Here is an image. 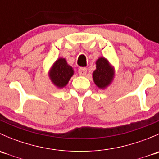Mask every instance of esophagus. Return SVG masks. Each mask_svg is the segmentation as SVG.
<instances>
[{
  "instance_id": "esophagus-1",
  "label": "esophagus",
  "mask_w": 159,
  "mask_h": 159,
  "mask_svg": "<svg viewBox=\"0 0 159 159\" xmlns=\"http://www.w3.org/2000/svg\"><path fill=\"white\" fill-rule=\"evenodd\" d=\"M78 73H79L80 75L81 76H84L87 73V68H80L79 70H78Z\"/></svg>"
}]
</instances>
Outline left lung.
Returning a JSON list of instances; mask_svg holds the SVG:
<instances>
[{
	"label": "left lung",
	"mask_w": 159,
	"mask_h": 159,
	"mask_svg": "<svg viewBox=\"0 0 159 159\" xmlns=\"http://www.w3.org/2000/svg\"><path fill=\"white\" fill-rule=\"evenodd\" d=\"M115 70L108 61L103 57H99L96 61V70L93 72V80L99 89L108 87L113 81Z\"/></svg>",
	"instance_id": "left-lung-1"
}]
</instances>
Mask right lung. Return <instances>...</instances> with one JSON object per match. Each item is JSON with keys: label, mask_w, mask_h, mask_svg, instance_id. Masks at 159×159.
<instances>
[{"label": "right lung", "mask_w": 159, "mask_h": 159, "mask_svg": "<svg viewBox=\"0 0 159 159\" xmlns=\"http://www.w3.org/2000/svg\"><path fill=\"white\" fill-rule=\"evenodd\" d=\"M73 75L72 67L68 65L66 60L62 57L54 62L49 72V77L52 83L59 89L65 87Z\"/></svg>", "instance_id": "add662e5"}]
</instances>
